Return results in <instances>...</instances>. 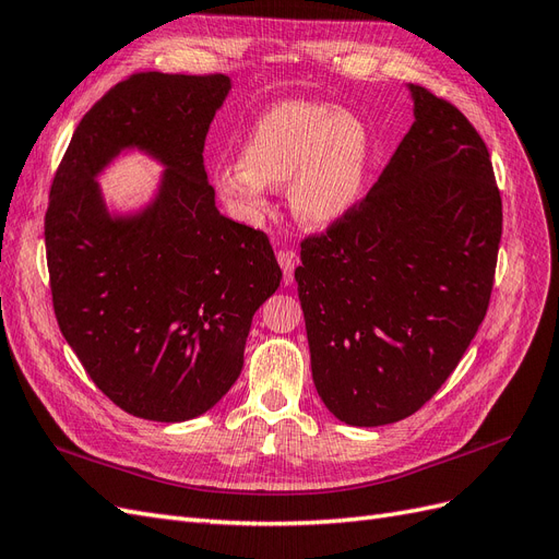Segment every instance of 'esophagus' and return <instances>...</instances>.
Masks as SVG:
<instances>
[{"mask_svg":"<svg viewBox=\"0 0 559 559\" xmlns=\"http://www.w3.org/2000/svg\"><path fill=\"white\" fill-rule=\"evenodd\" d=\"M276 260L283 269V283L285 285H293L295 281V266H297V254L293 250H278L276 252Z\"/></svg>","mask_w":559,"mask_h":559,"instance_id":"1","label":"esophagus"}]
</instances>
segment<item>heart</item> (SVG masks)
Masks as SVG:
<instances>
[{
    "label": "heart",
    "instance_id": "1",
    "mask_svg": "<svg viewBox=\"0 0 559 559\" xmlns=\"http://www.w3.org/2000/svg\"><path fill=\"white\" fill-rule=\"evenodd\" d=\"M368 145V131L350 111L309 100L278 103L252 123L241 162L215 170V187L238 215L260 219L269 213L271 185L293 180V215L299 225L321 229L356 201Z\"/></svg>",
    "mask_w": 559,
    "mask_h": 559
}]
</instances>
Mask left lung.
<instances>
[{"instance_id": "obj_1", "label": "left lung", "mask_w": 559, "mask_h": 559, "mask_svg": "<svg viewBox=\"0 0 559 559\" xmlns=\"http://www.w3.org/2000/svg\"><path fill=\"white\" fill-rule=\"evenodd\" d=\"M414 123L377 185L301 241L313 384L350 426L401 421L466 354L489 307L501 194L461 111L409 84Z\"/></svg>"}]
</instances>
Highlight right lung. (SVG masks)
I'll use <instances>...</instances> for the list:
<instances>
[{
    "instance_id": "right-lung-1",
    "label": "right lung",
    "mask_w": 559,
    "mask_h": 559,
    "mask_svg": "<svg viewBox=\"0 0 559 559\" xmlns=\"http://www.w3.org/2000/svg\"><path fill=\"white\" fill-rule=\"evenodd\" d=\"M229 88L225 74H131L79 121L51 185L44 236L60 332L93 384L140 419L209 412L281 285L266 234L219 215L203 168ZM123 148L167 170L145 210L111 216L94 178Z\"/></svg>"
}]
</instances>
